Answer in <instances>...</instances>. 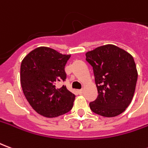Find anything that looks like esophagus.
<instances>
[{
    "label": "esophagus",
    "mask_w": 148,
    "mask_h": 148,
    "mask_svg": "<svg viewBox=\"0 0 148 148\" xmlns=\"http://www.w3.org/2000/svg\"><path fill=\"white\" fill-rule=\"evenodd\" d=\"M77 92H78V93H79V94H81V95H82V94H83V93H84L83 90H78V91H77Z\"/></svg>",
    "instance_id": "34e87169"
}]
</instances>
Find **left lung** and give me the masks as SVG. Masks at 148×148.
Segmentation results:
<instances>
[{"label":"left lung","instance_id":"obj_1","mask_svg":"<svg viewBox=\"0 0 148 148\" xmlns=\"http://www.w3.org/2000/svg\"><path fill=\"white\" fill-rule=\"evenodd\" d=\"M93 69L98 95L90 103L91 110L105 117L125 111L133 98L138 72L133 57L117 46L106 44L87 51Z\"/></svg>","mask_w":148,"mask_h":148}]
</instances>
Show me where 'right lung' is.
Returning a JSON list of instances; mask_svg holds the SVG:
<instances>
[{
    "label": "right lung",
    "mask_w": 148,
    "mask_h": 148,
    "mask_svg": "<svg viewBox=\"0 0 148 148\" xmlns=\"http://www.w3.org/2000/svg\"><path fill=\"white\" fill-rule=\"evenodd\" d=\"M71 55H63L47 47H39L21 62V84L26 99L35 111L47 118L71 110L75 95L66 86L65 66Z\"/></svg>",
    "instance_id": "add662e5"
}]
</instances>
